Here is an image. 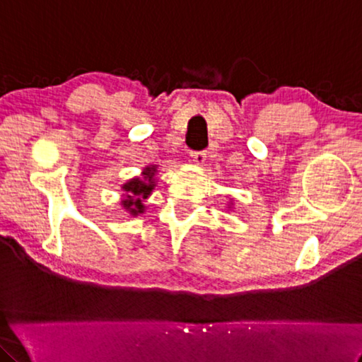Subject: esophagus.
I'll use <instances>...</instances> for the list:
<instances>
[{"label":"esophagus","mask_w":362,"mask_h":362,"mask_svg":"<svg viewBox=\"0 0 362 362\" xmlns=\"http://www.w3.org/2000/svg\"><path fill=\"white\" fill-rule=\"evenodd\" d=\"M190 158L197 165H202L204 164V160H206V153H204V151H193Z\"/></svg>","instance_id":"34e87169"}]
</instances>
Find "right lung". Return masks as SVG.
I'll use <instances>...</instances> for the list:
<instances>
[{
    "label": "right lung",
    "mask_w": 362,
    "mask_h": 362,
    "mask_svg": "<svg viewBox=\"0 0 362 362\" xmlns=\"http://www.w3.org/2000/svg\"><path fill=\"white\" fill-rule=\"evenodd\" d=\"M156 172H158V167L148 165L143 169V177H134V179L123 183L122 188L123 192H127V195L122 199V206L125 208L132 216H138L144 213L143 202L154 190Z\"/></svg>",
    "instance_id": "1"
}]
</instances>
